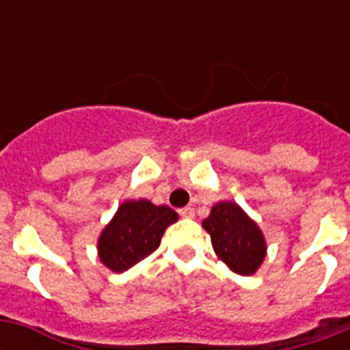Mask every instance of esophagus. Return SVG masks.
I'll use <instances>...</instances> for the list:
<instances>
[{
  "label": "esophagus",
  "instance_id": "1",
  "mask_svg": "<svg viewBox=\"0 0 350 350\" xmlns=\"http://www.w3.org/2000/svg\"><path fill=\"white\" fill-rule=\"evenodd\" d=\"M180 216H181V218H185V219H192V218H194V208H192V207L181 208Z\"/></svg>",
  "mask_w": 350,
  "mask_h": 350
}]
</instances>
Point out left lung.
Segmentation results:
<instances>
[{
    "instance_id": "1",
    "label": "left lung",
    "mask_w": 350,
    "mask_h": 350,
    "mask_svg": "<svg viewBox=\"0 0 350 350\" xmlns=\"http://www.w3.org/2000/svg\"><path fill=\"white\" fill-rule=\"evenodd\" d=\"M202 227L208 232L213 249L230 271L241 276H252L267 256V241L260 225L236 202H218L213 205Z\"/></svg>"
}]
</instances>
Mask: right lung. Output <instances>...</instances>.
<instances>
[{
	"mask_svg": "<svg viewBox=\"0 0 350 350\" xmlns=\"http://www.w3.org/2000/svg\"><path fill=\"white\" fill-rule=\"evenodd\" d=\"M178 214L167 205L148 200H126L103 227L98 238V256L112 272H125L159 247L167 227Z\"/></svg>",
	"mask_w": 350,
	"mask_h": 350,
	"instance_id": "1",
	"label": "right lung"
}]
</instances>
